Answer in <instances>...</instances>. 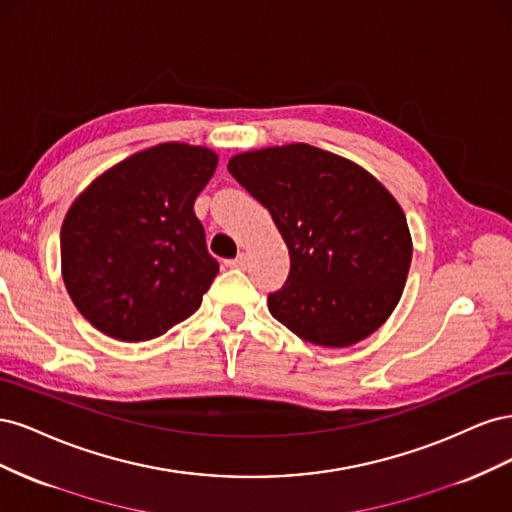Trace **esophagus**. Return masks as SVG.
<instances>
[{
    "mask_svg": "<svg viewBox=\"0 0 512 512\" xmlns=\"http://www.w3.org/2000/svg\"><path fill=\"white\" fill-rule=\"evenodd\" d=\"M226 267H232V269H245V267H247V256H245V254H239L237 258L226 260Z\"/></svg>",
    "mask_w": 512,
    "mask_h": 512,
    "instance_id": "34e87169",
    "label": "esophagus"
}]
</instances>
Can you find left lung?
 Segmentation results:
<instances>
[{
  "instance_id": "1",
  "label": "left lung",
  "mask_w": 512,
  "mask_h": 512,
  "mask_svg": "<svg viewBox=\"0 0 512 512\" xmlns=\"http://www.w3.org/2000/svg\"><path fill=\"white\" fill-rule=\"evenodd\" d=\"M230 175L265 207L290 254L269 312L316 346L346 348L378 331L406 286V215L365 168L305 143L239 153Z\"/></svg>"
}]
</instances>
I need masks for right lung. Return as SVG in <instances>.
Listing matches in <instances>:
<instances>
[{
  "label": "right lung",
  "instance_id": "1",
  "mask_svg": "<svg viewBox=\"0 0 512 512\" xmlns=\"http://www.w3.org/2000/svg\"><path fill=\"white\" fill-rule=\"evenodd\" d=\"M207 147L164 143L106 170L61 226V275L76 309L121 342L190 318L220 271L194 200L215 173Z\"/></svg>",
  "mask_w": 512,
  "mask_h": 512
}]
</instances>
